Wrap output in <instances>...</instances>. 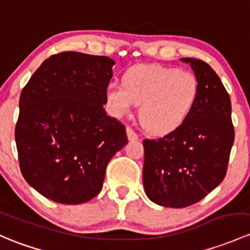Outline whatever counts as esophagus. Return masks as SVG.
<instances>
[{
    "label": "esophagus",
    "mask_w": 250,
    "mask_h": 250,
    "mask_svg": "<svg viewBox=\"0 0 250 250\" xmlns=\"http://www.w3.org/2000/svg\"><path fill=\"white\" fill-rule=\"evenodd\" d=\"M125 130H127V136L129 140H136V139H139L138 133H136L132 127H127V129Z\"/></svg>",
    "instance_id": "obj_1"
}]
</instances>
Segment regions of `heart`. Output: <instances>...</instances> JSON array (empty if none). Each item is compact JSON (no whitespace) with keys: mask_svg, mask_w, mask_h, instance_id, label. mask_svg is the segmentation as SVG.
I'll return each mask as SVG.
<instances>
[{"mask_svg":"<svg viewBox=\"0 0 250 250\" xmlns=\"http://www.w3.org/2000/svg\"><path fill=\"white\" fill-rule=\"evenodd\" d=\"M198 93V80L187 70L139 64L125 73L123 83L107 86L106 101L117 117L128 116L135 105H141L144 127L162 134L171 132L183 122Z\"/></svg>","mask_w":250,"mask_h":250,"instance_id":"heart-1","label":"heart"}]
</instances>
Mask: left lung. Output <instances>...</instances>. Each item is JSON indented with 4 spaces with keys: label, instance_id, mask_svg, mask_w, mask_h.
I'll list each match as a JSON object with an SVG mask.
<instances>
[{
    "label": "left lung",
    "instance_id": "left-lung-1",
    "mask_svg": "<svg viewBox=\"0 0 250 250\" xmlns=\"http://www.w3.org/2000/svg\"><path fill=\"white\" fill-rule=\"evenodd\" d=\"M182 61L190 63L196 75L195 104L177 128L144 140L146 195L173 208L196 204L224 180L235 140L231 101L219 77L200 59Z\"/></svg>",
    "mask_w": 250,
    "mask_h": 250
}]
</instances>
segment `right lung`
<instances>
[{
    "label": "right lung",
    "mask_w": 250,
    "mask_h": 250,
    "mask_svg": "<svg viewBox=\"0 0 250 250\" xmlns=\"http://www.w3.org/2000/svg\"><path fill=\"white\" fill-rule=\"evenodd\" d=\"M114 64L106 56L63 51L42 63L22 88L15 125L20 170L50 200L93 199L109 160L128 143L125 125L103 107Z\"/></svg>",
    "instance_id": "right-lung-1"
}]
</instances>
